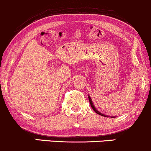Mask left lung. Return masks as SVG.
<instances>
[{
  "label": "left lung",
  "instance_id": "obj_1",
  "mask_svg": "<svg viewBox=\"0 0 151 151\" xmlns=\"http://www.w3.org/2000/svg\"><path fill=\"white\" fill-rule=\"evenodd\" d=\"M88 97H89V102H90V105H91V107H92V109H93V110H94V112H97V114H99V115H102V116H105V117H107V115H104V114H102V113H101V112H98V111H97V110H96V109H95V107H94V105H93V103H92V100H91L90 97H89V96Z\"/></svg>",
  "mask_w": 151,
  "mask_h": 151
}]
</instances>
